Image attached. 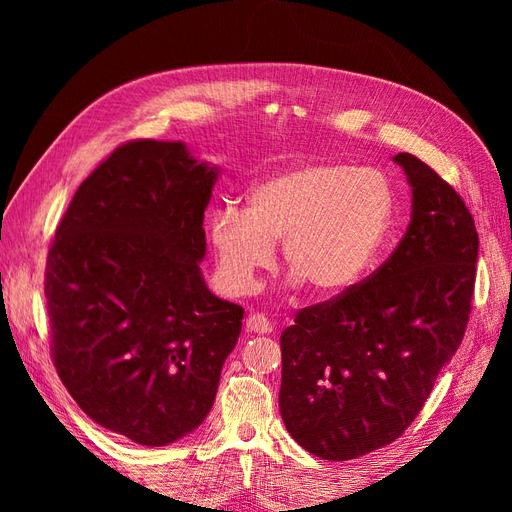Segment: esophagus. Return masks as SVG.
Listing matches in <instances>:
<instances>
[{"label": "esophagus", "mask_w": 512, "mask_h": 512, "mask_svg": "<svg viewBox=\"0 0 512 512\" xmlns=\"http://www.w3.org/2000/svg\"><path fill=\"white\" fill-rule=\"evenodd\" d=\"M245 329L250 331V333H271L273 331V322L267 318V316H262V314H252V316H247V320H245Z\"/></svg>", "instance_id": "esophagus-1"}]
</instances>
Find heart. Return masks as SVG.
Wrapping results in <instances>:
<instances>
[{
  "label": "heart",
  "instance_id": "obj_1",
  "mask_svg": "<svg viewBox=\"0 0 512 512\" xmlns=\"http://www.w3.org/2000/svg\"><path fill=\"white\" fill-rule=\"evenodd\" d=\"M395 192L376 168L309 162L252 185L245 211L222 207L209 218V243L222 284L252 290L275 260V243L294 282L333 297L361 280L389 235Z\"/></svg>",
  "mask_w": 512,
  "mask_h": 512
}]
</instances>
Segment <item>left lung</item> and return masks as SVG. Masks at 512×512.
I'll list each match as a JSON object with an SVG mask.
<instances>
[{"label":"left lung","mask_w":512,"mask_h":512,"mask_svg":"<svg viewBox=\"0 0 512 512\" xmlns=\"http://www.w3.org/2000/svg\"><path fill=\"white\" fill-rule=\"evenodd\" d=\"M412 220L361 284L305 307L282 333L280 412L305 451L348 461L395 442L468 327L478 235L463 198L436 170L397 153Z\"/></svg>","instance_id":"left-lung-1"}]
</instances>
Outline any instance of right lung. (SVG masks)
I'll use <instances>...</instances> for the list:
<instances>
[{"label":"right lung","mask_w":512,"mask_h":512,"mask_svg":"<svg viewBox=\"0 0 512 512\" xmlns=\"http://www.w3.org/2000/svg\"><path fill=\"white\" fill-rule=\"evenodd\" d=\"M215 179L183 143H123L79 185L46 258L61 382L91 421L143 446L205 421L241 333L243 307L200 273Z\"/></svg>","instance_id":"1"}]
</instances>
